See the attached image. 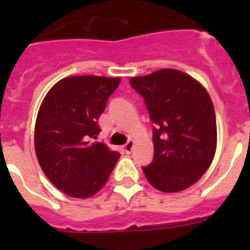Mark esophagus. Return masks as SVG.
Here are the masks:
<instances>
[{
  "instance_id": "esophagus-1",
  "label": "esophagus",
  "mask_w": 250,
  "mask_h": 250,
  "mask_svg": "<svg viewBox=\"0 0 250 250\" xmlns=\"http://www.w3.org/2000/svg\"><path fill=\"white\" fill-rule=\"evenodd\" d=\"M134 149V140H129L126 144L124 145V151L126 152V154H130Z\"/></svg>"
}]
</instances>
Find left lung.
Returning a JSON list of instances; mask_svg holds the SVG:
<instances>
[{
	"label": "left lung",
	"instance_id": "obj_1",
	"mask_svg": "<svg viewBox=\"0 0 250 250\" xmlns=\"http://www.w3.org/2000/svg\"><path fill=\"white\" fill-rule=\"evenodd\" d=\"M130 85L144 98L152 127L154 159L143 167L147 182L164 193L195 184L213 161L216 121L211 99L195 79L164 68Z\"/></svg>",
	"mask_w": 250,
	"mask_h": 250
}]
</instances>
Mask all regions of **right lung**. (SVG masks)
Returning <instances> with one entry per match:
<instances>
[{
    "label": "right lung",
    "mask_w": 250,
    "mask_h": 250,
    "mask_svg": "<svg viewBox=\"0 0 250 250\" xmlns=\"http://www.w3.org/2000/svg\"><path fill=\"white\" fill-rule=\"evenodd\" d=\"M119 77L70 76L51 87L40 106L35 151L52 184L72 198H90L106 184L120 154L98 143V119Z\"/></svg>",
    "instance_id": "1"
}]
</instances>
